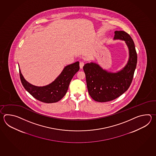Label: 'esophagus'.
I'll return each instance as SVG.
<instances>
[{
    "mask_svg": "<svg viewBox=\"0 0 156 156\" xmlns=\"http://www.w3.org/2000/svg\"><path fill=\"white\" fill-rule=\"evenodd\" d=\"M83 66H84V62H80V69H83Z\"/></svg>",
    "mask_w": 156,
    "mask_h": 156,
    "instance_id": "obj_1",
    "label": "esophagus"
}]
</instances>
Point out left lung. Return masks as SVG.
<instances>
[{"label":"left lung","mask_w":156,"mask_h":156,"mask_svg":"<svg viewBox=\"0 0 156 156\" xmlns=\"http://www.w3.org/2000/svg\"><path fill=\"white\" fill-rule=\"evenodd\" d=\"M114 39L126 41L129 51V58L123 70L116 73L104 70L96 63H86L83 69L90 96L96 101L106 102L115 99L129 87L137 63L134 43L129 34L122 30L114 32Z\"/></svg>","instance_id":"1"}]
</instances>
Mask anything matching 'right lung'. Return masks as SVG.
Instances as JSON below:
<instances>
[{"label":"right lung","mask_w":156,"mask_h":156,"mask_svg":"<svg viewBox=\"0 0 156 156\" xmlns=\"http://www.w3.org/2000/svg\"><path fill=\"white\" fill-rule=\"evenodd\" d=\"M79 62L69 65L64 68L60 75L47 86H34L24 79L20 69V81L24 89L35 99L43 103H56L66 94L71 80L79 70Z\"/></svg>","instance_id":"1"}]
</instances>
